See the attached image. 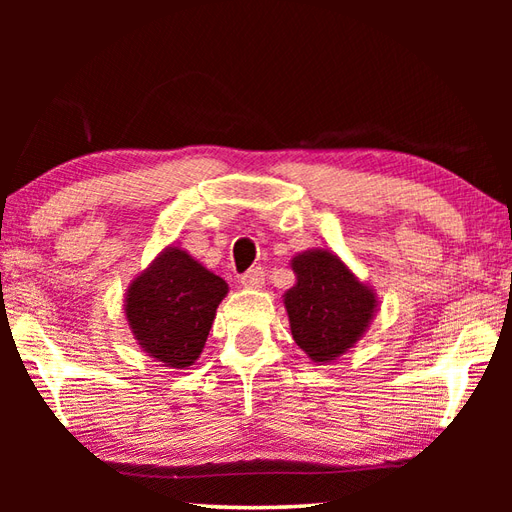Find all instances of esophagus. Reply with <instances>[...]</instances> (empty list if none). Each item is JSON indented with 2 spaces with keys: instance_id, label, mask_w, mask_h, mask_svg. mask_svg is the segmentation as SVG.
Returning <instances> with one entry per match:
<instances>
[{
  "instance_id": "34e87169",
  "label": "esophagus",
  "mask_w": 512,
  "mask_h": 512,
  "mask_svg": "<svg viewBox=\"0 0 512 512\" xmlns=\"http://www.w3.org/2000/svg\"><path fill=\"white\" fill-rule=\"evenodd\" d=\"M264 277H266V273H264V268H250V270H246V273L239 277V284H242L244 288H248V290H255V288H262V284H264Z\"/></svg>"
}]
</instances>
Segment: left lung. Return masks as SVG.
I'll use <instances>...</instances> for the list:
<instances>
[{
	"instance_id": "obj_1",
	"label": "left lung",
	"mask_w": 512,
	"mask_h": 512,
	"mask_svg": "<svg viewBox=\"0 0 512 512\" xmlns=\"http://www.w3.org/2000/svg\"><path fill=\"white\" fill-rule=\"evenodd\" d=\"M297 284L284 295L292 339L314 363H332L354 347L378 310L376 292L325 248L292 257Z\"/></svg>"
}]
</instances>
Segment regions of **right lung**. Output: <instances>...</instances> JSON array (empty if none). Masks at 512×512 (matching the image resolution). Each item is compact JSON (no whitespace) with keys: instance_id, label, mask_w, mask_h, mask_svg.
Here are the masks:
<instances>
[{"instance_id":"1","label":"right lung","mask_w":512,"mask_h":512,"mask_svg":"<svg viewBox=\"0 0 512 512\" xmlns=\"http://www.w3.org/2000/svg\"><path fill=\"white\" fill-rule=\"evenodd\" d=\"M226 292L222 277L187 250L167 246L127 288L129 330L147 356L171 369H187L200 358Z\"/></svg>"}]
</instances>
